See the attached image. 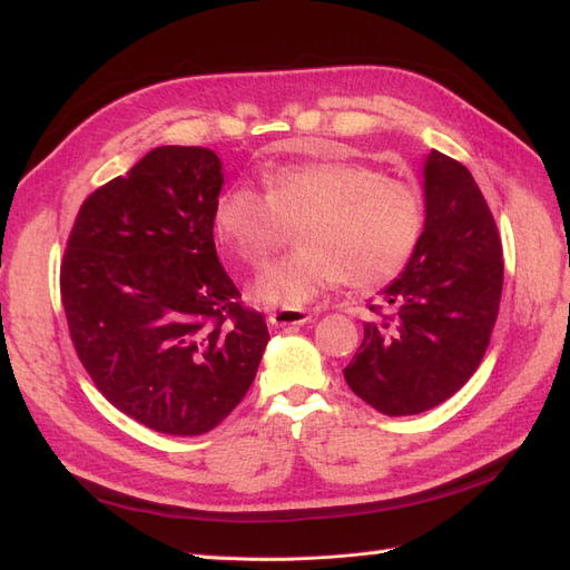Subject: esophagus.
Segmentation results:
<instances>
[{
	"label": "esophagus",
	"instance_id": "esophagus-1",
	"mask_svg": "<svg viewBox=\"0 0 570 570\" xmlns=\"http://www.w3.org/2000/svg\"><path fill=\"white\" fill-rule=\"evenodd\" d=\"M306 321H312V314L304 312V308H281V312H275L268 316L271 325H304Z\"/></svg>",
	"mask_w": 570,
	"mask_h": 570
}]
</instances>
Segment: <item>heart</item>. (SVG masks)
<instances>
[{
  "mask_svg": "<svg viewBox=\"0 0 570 570\" xmlns=\"http://www.w3.org/2000/svg\"><path fill=\"white\" fill-rule=\"evenodd\" d=\"M297 226L302 249L254 287L262 304L299 308L340 283H390L421 243L425 204L416 185L368 164L318 161L268 168L264 193L237 185L214 206L218 239L249 268H264Z\"/></svg>",
  "mask_w": 570,
  "mask_h": 570,
  "instance_id": "b5f03b06",
  "label": "heart"
}]
</instances>
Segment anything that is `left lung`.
Instances as JSON below:
<instances>
[{"instance_id": "left-lung-1", "label": "left lung", "mask_w": 570, "mask_h": 570, "mask_svg": "<svg viewBox=\"0 0 570 570\" xmlns=\"http://www.w3.org/2000/svg\"><path fill=\"white\" fill-rule=\"evenodd\" d=\"M504 258L471 170L433 149L425 161V228L406 271L371 302L344 381L385 416L450 400L475 373L494 331Z\"/></svg>"}]
</instances>
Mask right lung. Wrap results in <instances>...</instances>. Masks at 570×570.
Wrapping results in <instances>:
<instances>
[{
    "label": "right lung",
    "mask_w": 570,
    "mask_h": 570,
    "mask_svg": "<svg viewBox=\"0 0 570 570\" xmlns=\"http://www.w3.org/2000/svg\"><path fill=\"white\" fill-rule=\"evenodd\" d=\"M220 161L157 147L82 202L61 258L68 333L95 387L164 435H202L243 402L266 350L214 245Z\"/></svg>",
    "instance_id": "obj_1"
}]
</instances>
